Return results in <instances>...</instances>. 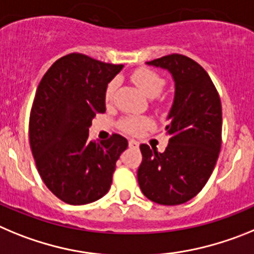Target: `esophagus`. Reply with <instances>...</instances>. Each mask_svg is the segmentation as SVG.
<instances>
[{
  "label": "esophagus",
  "instance_id": "1",
  "mask_svg": "<svg viewBox=\"0 0 254 254\" xmlns=\"http://www.w3.org/2000/svg\"><path fill=\"white\" fill-rule=\"evenodd\" d=\"M129 147L130 148H139V143L136 140H134V139H130V140H129Z\"/></svg>",
  "mask_w": 254,
  "mask_h": 254
}]
</instances>
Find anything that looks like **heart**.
I'll list each match as a JSON object with an SVG mask.
<instances>
[{"instance_id":"obj_1","label":"heart","mask_w":254,"mask_h":254,"mask_svg":"<svg viewBox=\"0 0 254 254\" xmlns=\"http://www.w3.org/2000/svg\"><path fill=\"white\" fill-rule=\"evenodd\" d=\"M130 78L134 83L140 88L144 95L148 97H155L162 92L166 86V79L149 68H138L130 74ZM116 88H118V81L113 79L109 82L105 90V100L106 102H111L115 96ZM154 123L148 116L131 115L127 116L120 122V129L130 135H139L148 129H152Z\"/></svg>"}]
</instances>
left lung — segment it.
<instances>
[{"label": "left lung", "mask_w": 254, "mask_h": 254, "mask_svg": "<svg viewBox=\"0 0 254 254\" xmlns=\"http://www.w3.org/2000/svg\"><path fill=\"white\" fill-rule=\"evenodd\" d=\"M147 64L170 70L175 100L166 127L163 153L141 144L138 170L141 192L159 205H180L195 197L211 176L221 147V102L216 87L197 62L170 54Z\"/></svg>", "instance_id": "8db88e82"}]
</instances>
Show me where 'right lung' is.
Instances as JSON below:
<instances>
[{
    "label": "right lung",
    "instance_id": "right-lung-1",
    "mask_svg": "<svg viewBox=\"0 0 254 254\" xmlns=\"http://www.w3.org/2000/svg\"><path fill=\"white\" fill-rule=\"evenodd\" d=\"M81 53L54 62L36 90L29 120V140L45 186L59 200L84 205L106 195L116 161L127 148L120 134L92 141L88 129L106 111L105 90L122 70Z\"/></svg>",
    "mask_w": 254,
    "mask_h": 254
}]
</instances>
